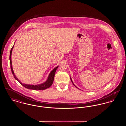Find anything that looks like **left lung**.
Wrapping results in <instances>:
<instances>
[{
    "label": "left lung",
    "mask_w": 126,
    "mask_h": 126,
    "mask_svg": "<svg viewBox=\"0 0 126 126\" xmlns=\"http://www.w3.org/2000/svg\"><path fill=\"white\" fill-rule=\"evenodd\" d=\"M70 79H71V82H72V83H73V85H74V86H75V87H77V88H78V87H77V86H76V85H75V84H74V83H73V81H72V79H71V78H70Z\"/></svg>",
    "instance_id": "left-lung-1"
}]
</instances>
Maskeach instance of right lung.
I'll list each match as a JSON object with an SVG mask.
<instances>
[{
	"instance_id": "1",
	"label": "right lung",
	"mask_w": 126,
	"mask_h": 126,
	"mask_svg": "<svg viewBox=\"0 0 126 126\" xmlns=\"http://www.w3.org/2000/svg\"><path fill=\"white\" fill-rule=\"evenodd\" d=\"M14 46L12 47V48L10 50V57H9V60H10V67H11V70L12 71V74L14 76L15 78L17 80L18 82L21 84L23 86H24V87H25L27 89H32V90H45L46 89H47L48 88H49L50 86H51V85L53 84V81H54V76H55V72L56 71V70L57 69L58 67H59V66H57L56 67H55L54 68L52 71L50 73L48 77V79L47 80V81L42 84H38V85H30V84H22L17 78L16 77V76L15 75V74L13 71V68H12V61H11V54H12V49L13 48Z\"/></svg>"
}]
</instances>
